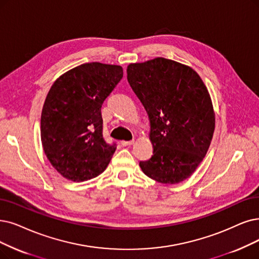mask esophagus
<instances>
[{
	"label": "esophagus",
	"mask_w": 259,
	"mask_h": 259,
	"mask_svg": "<svg viewBox=\"0 0 259 259\" xmlns=\"http://www.w3.org/2000/svg\"><path fill=\"white\" fill-rule=\"evenodd\" d=\"M134 142H135V141H134V140H131V141H121V144H122V146L123 147H130V146H132V144H134Z\"/></svg>",
	"instance_id": "34e87169"
}]
</instances>
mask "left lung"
Segmentation results:
<instances>
[{
	"label": "left lung",
	"mask_w": 259,
	"mask_h": 259,
	"mask_svg": "<svg viewBox=\"0 0 259 259\" xmlns=\"http://www.w3.org/2000/svg\"><path fill=\"white\" fill-rule=\"evenodd\" d=\"M127 80L147 110L153 155L142 172L161 184L191 177L207 153L214 111L204 81L189 66L163 57L130 64Z\"/></svg>",
	"instance_id": "1"
}]
</instances>
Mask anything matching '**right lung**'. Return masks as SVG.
I'll list each match as a JSON object with an SVG mask.
<instances>
[{
  "label": "right lung",
  "instance_id": "add662e5",
  "mask_svg": "<svg viewBox=\"0 0 259 259\" xmlns=\"http://www.w3.org/2000/svg\"><path fill=\"white\" fill-rule=\"evenodd\" d=\"M122 76L121 66L88 63L67 71L52 85L41 112V142L63 178L84 182L107 168L116 144L103 138L101 107Z\"/></svg>",
  "mask_w": 259,
  "mask_h": 259
}]
</instances>
